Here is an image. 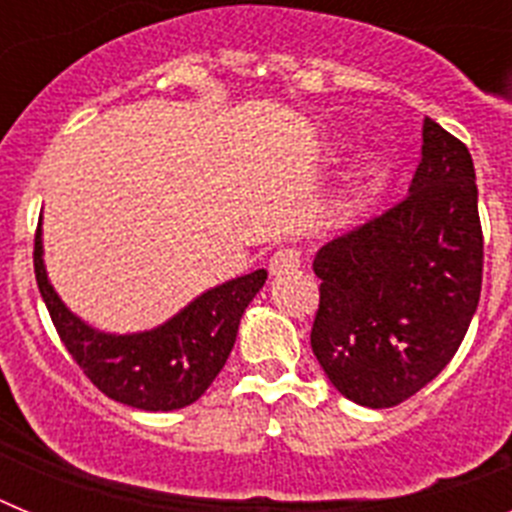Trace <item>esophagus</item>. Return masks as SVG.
<instances>
[{
  "label": "esophagus",
  "mask_w": 512,
  "mask_h": 512,
  "mask_svg": "<svg viewBox=\"0 0 512 512\" xmlns=\"http://www.w3.org/2000/svg\"><path fill=\"white\" fill-rule=\"evenodd\" d=\"M302 253L297 248H279L274 251V256L269 259V271L271 277H284V274H292V271L300 269Z\"/></svg>",
  "instance_id": "obj_1"
}]
</instances>
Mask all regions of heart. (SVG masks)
<instances>
[{"label":"heart","mask_w":512,"mask_h":512,"mask_svg":"<svg viewBox=\"0 0 512 512\" xmlns=\"http://www.w3.org/2000/svg\"><path fill=\"white\" fill-rule=\"evenodd\" d=\"M369 174H372V169H364V171H359L356 176H351V182H348L346 192H343V197L338 200V205H336V210L341 212V215H348V212L359 205V197H361V192H364V184H366V179H369Z\"/></svg>","instance_id":"1"}]
</instances>
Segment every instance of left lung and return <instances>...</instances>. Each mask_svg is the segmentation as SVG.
<instances>
[{
  "mask_svg": "<svg viewBox=\"0 0 512 512\" xmlns=\"http://www.w3.org/2000/svg\"><path fill=\"white\" fill-rule=\"evenodd\" d=\"M485 241L467 146L423 120L408 197L318 251L310 346L330 384L395 408L454 359L477 312Z\"/></svg>",
  "mask_w": 512,
  "mask_h": 512,
  "instance_id": "left-lung-1",
  "label": "left lung"
}]
</instances>
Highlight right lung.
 Returning a JSON list of instances; mask_svg holds the SVG:
<instances>
[{
    "mask_svg": "<svg viewBox=\"0 0 512 512\" xmlns=\"http://www.w3.org/2000/svg\"><path fill=\"white\" fill-rule=\"evenodd\" d=\"M35 279L63 346L97 390L115 402L169 413L200 400L233 351L248 302L266 282L256 269L202 292L164 325L140 333H102L56 295L43 264V238L35 233Z\"/></svg>",
    "mask_w": 512,
    "mask_h": 512,
    "instance_id": "1",
    "label": "right lung"
}]
</instances>
